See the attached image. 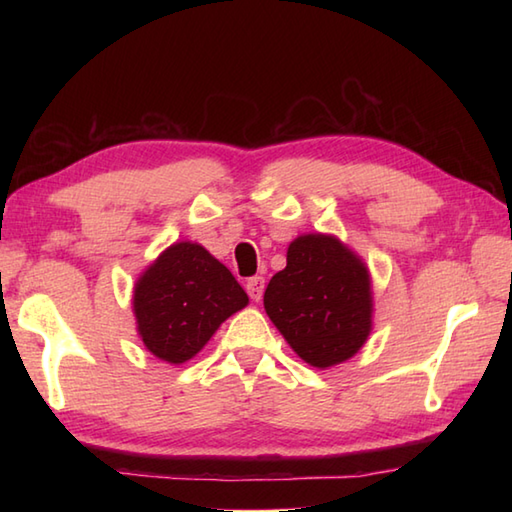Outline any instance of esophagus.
I'll return each mask as SVG.
<instances>
[{
    "instance_id": "1",
    "label": "esophagus",
    "mask_w": 512,
    "mask_h": 512,
    "mask_svg": "<svg viewBox=\"0 0 512 512\" xmlns=\"http://www.w3.org/2000/svg\"><path fill=\"white\" fill-rule=\"evenodd\" d=\"M264 286H266L264 277H250V279L246 281V292H248V297L253 299V301H259V299H262V295H264Z\"/></svg>"
}]
</instances>
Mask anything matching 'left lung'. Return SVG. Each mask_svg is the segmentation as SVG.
<instances>
[{
    "instance_id": "left-lung-1",
    "label": "left lung",
    "mask_w": 512,
    "mask_h": 512,
    "mask_svg": "<svg viewBox=\"0 0 512 512\" xmlns=\"http://www.w3.org/2000/svg\"><path fill=\"white\" fill-rule=\"evenodd\" d=\"M264 308L301 361L328 369L350 361L372 334V275L336 235L303 233L270 279Z\"/></svg>"
}]
</instances>
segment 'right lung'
<instances>
[{
	"label": "right lung",
	"mask_w": 512,
	"mask_h": 512,
	"mask_svg": "<svg viewBox=\"0 0 512 512\" xmlns=\"http://www.w3.org/2000/svg\"><path fill=\"white\" fill-rule=\"evenodd\" d=\"M248 306V295L220 259L198 242H173L134 284L136 332L169 365L187 363L217 328Z\"/></svg>",
	"instance_id": "right-lung-1"
}]
</instances>
